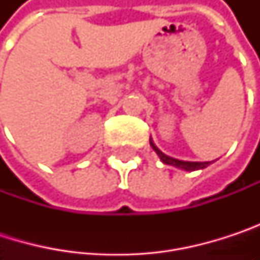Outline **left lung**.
<instances>
[{"instance_id":"1","label":"left lung","mask_w":260,"mask_h":260,"mask_svg":"<svg viewBox=\"0 0 260 260\" xmlns=\"http://www.w3.org/2000/svg\"><path fill=\"white\" fill-rule=\"evenodd\" d=\"M150 146H152V149L156 152V155L159 156V159L164 162V164H167V166H173V167H178V169H181V170H185V172H194V170H202V169H206L209 164H212L211 161H206V162H194V161H181V159H176V158H172V156H169V155H166V153H162L155 144H153V141H152V138H150Z\"/></svg>"}]
</instances>
